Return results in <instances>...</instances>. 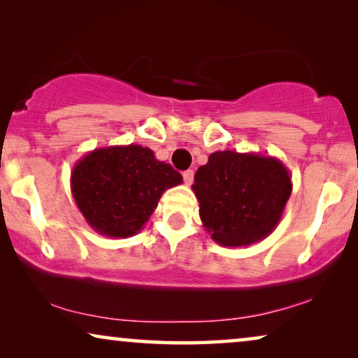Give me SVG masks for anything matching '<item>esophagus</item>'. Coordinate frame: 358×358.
<instances>
[{
	"label": "esophagus",
	"mask_w": 358,
	"mask_h": 358,
	"mask_svg": "<svg viewBox=\"0 0 358 358\" xmlns=\"http://www.w3.org/2000/svg\"><path fill=\"white\" fill-rule=\"evenodd\" d=\"M182 178H184V182H185V185H190V184H192V180H194V171H192V169L184 171Z\"/></svg>",
	"instance_id": "esophagus-1"
}]
</instances>
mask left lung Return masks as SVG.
I'll list each match as a JSON object with an SVG mask.
<instances>
[{
  "mask_svg": "<svg viewBox=\"0 0 358 358\" xmlns=\"http://www.w3.org/2000/svg\"><path fill=\"white\" fill-rule=\"evenodd\" d=\"M192 190L215 243L251 246L277 228L292 194V176L273 156L215 151L195 173Z\"/></svg>",
  "mask_w": 358,
  "mask_h": 358,
  "instance_id": "1",
  "label": "left lung"
}]
</instances>
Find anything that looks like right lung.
<instances>
[{"label":"right lung","instance_id":"1","mask_svg":"<svg viewBox=\"0 0 358 358\" xmlns=\"http://www.w3.org/2000/svg\"><path fill=\"white\" fill-rule=\"evenodd\" d=\"M71 194L86 223L102 236L129 238L145 227L164 190L182 176L141 145L96 148L71 171Z\"/></svg>","mask_w":358,"mask_h":358}]
</instances>
